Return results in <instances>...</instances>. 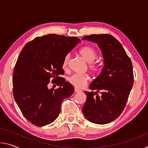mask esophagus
Returning <instances> with one entry per match:
<instances>
[{
    "instance_id": "1",
    "label": "esophagus",
    "mask_w": 148,
    "mask_h": 148,
    "mask_svg": "<svg viewBox=\"0 0 148 148\" xmlns=\"http://www.w3.org/2000/svg\"><path fill=\"white\" fill-rule=\"evenodd\" d=\"M74 91L76 92H81L82 91L80 89H77V88H75L74 89Z\"/></svg>"
}]
</instances>
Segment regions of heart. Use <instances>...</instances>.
I'll use <instances>...</instances> for the list:
<instances>
[{"mask_svg": "<svg viewBox=\"0 0 148 148\" xmlns=\"http://www.w3.org/2000/svg\"><path fill=\"white\" fill-rule=\"evenodd\" d=\"M79 54L85 59V61L89 62L88 68L92 72H96L99 69V65L93 61L97 57V51L94 48L91 46H84L82 47L79 51ZM71 59V55L66 54L64 56L62 61V67L66 69L68 66L69 62ZM89 77L86 74H74L69 77V82L72 85L76 87L82 88L86 86L87 82L89 81Z\"/></svg>", "mask_w": 148, "mask_h": 148, "instance_id": "heart-1", "label": "heart"}]
</instances>
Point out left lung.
Segmentation results:
<instances>
[{
  "label": "left lung",
  "instance_id": "obj_1",
  "mask_svg": "<svg viewBox=\"0 0 148 148\" xmlns=\"http://www.w3.org/2000/svg\"><path fill=\"white\" fill-rule=\"evenodd\" d=\"M82 40L98 44L104 59L101 74L89 86L96 91H84L87 99L82 112L86 119L93 123H109L124 110L133 86L131 60L121 43L112 35L91 34Z\"/></svg>",
  "mask_w": 148,
  "mask_h": 148
}]
</instances>
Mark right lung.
<instances>
[{
  "label": "right lung",
  "mask_w": 148,
  "mask_h": 148,
  "mask_svg": "<svg viewBox=\"0 0 148 148\" xmlns=\"http://www.w3.org/2000/svg\"><path fill=\"white\" fill-rule=\"evenodd\" d=\"M80 41L76 37L49 34L28 42L19 54L12 79L14 97L24 117L36 126L54 121L62 101L74 92L73 86L60 75L64 74V56ZM51 78L56 80L59 88L48 89Z\"/></svg>",
  "instance_id": "right-lung-1"
}]
</instances>
